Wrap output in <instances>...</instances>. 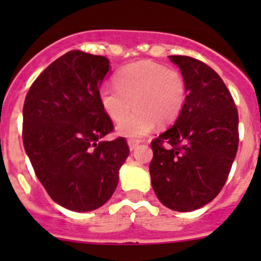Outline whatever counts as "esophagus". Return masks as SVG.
I'll return each instance as SVG.
<instances>
[{"instance_id":"1","label":"esophagus","mask_w":261,"mask_h":261,"mask_svg":"<svg viewBox=\"0 0 261 261\" xmlns=\"http://www.w3.org/2000/svg\"><path fill=\"white\" fill-rule=\"evenodd\" d=\"M127 144H128V147H130V150H135L136 147L139 146V144H140V140H133V139H131V140L127 141Z\"/></svg>"}]
</instances>
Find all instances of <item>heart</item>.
Wrapping results in <instances>:
<instances>
[{
	"mask_svg": "<svg viewBox=\"0 0 261 261\" xmlns=\"http://www.w3.org/2000/svg\"><path fill=\"white\" fill-rule=\"evenodd\" d=\"M116 87L103 84L98 101L105 114L118 122L134 105L137 110L117 126L121 136L139 139L156 122L167 126L179 117L186 103V81L179 70L152 62H138L118 70Z\"/></svg>",
	"mask_w": 261,
	"mask_h": 261,
	"instance_id": "b5f03b06",
	"label": "heart"
}]
</instances>
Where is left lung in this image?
I'll return each instance as SVG.
<instances>
[{"mask_svg":"<svg viewBox=\"0 0 261 261\" xmlns=\"http://www.w3.org/2000/svg\"><path fill=\"white\" fill-rule=\"evenodd\" d=\"M169 59L186 81V103L174 125L151 141L149 169L158 199L189 212L210 203L225 186L238 152L239 115L212 68L184 55Z\"/></svg>","mask_w":261,"mask_h":261,"instance_id":"obj_1","label":"left lung"}]
</instances>
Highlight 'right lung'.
<instances>
[{"mask_svg":"<svg viewBox=\"0 0 261 261\" xmlns=\"http://www.w3.org/2000/svg\"><path fill=\"white\" fill-rule=\"evenodd\" d=\"M109 70L107 58L68 51L36 78L23 103L26 154L50 198L70 211L103 206L130 152L123 138L102 141L114 130L98 101Z\"/></svg>","mask_w":261,"mask_h":261,"instance_id":"1","label":"right lung"}]
</instances>
